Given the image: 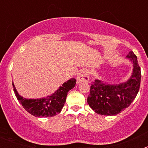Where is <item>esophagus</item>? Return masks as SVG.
Segmentation results:
<instances>
[{"instance_id":"obj_1","label":"esophagus","mask_w":148,"mask_h":148,"mask_svg":"<svg viewBox=\"0 0 148 148\" xmlns=\"http://www.w3.org/2000/svg\"><path fill=\"white\" fill-rule=\"evenodd\" d=\"M89 75L87 70H81L77 75V83L88 82Z\"/></svg>"}]
</instances>
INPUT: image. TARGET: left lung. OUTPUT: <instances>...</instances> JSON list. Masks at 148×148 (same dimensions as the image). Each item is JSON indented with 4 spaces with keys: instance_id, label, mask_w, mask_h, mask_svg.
I'll use <instances>...</instances> for the list:
<instances>
[{
    "instance_id": "obj_1",
    "label": "left lung",
    "mask_w": 148,
    "mask_h": 148,
    "mask_svg": "<svg viewBox=\"0 0 148 148\" xmlns=\"http://www.w3.org/2000/svg\"><path fill=\"white\" fill-rule=\"evenodd\" d=\"M133 63L131 78L127 82L110 85L96 80L92 82L87 103L96 113L115 116L128 108L138 93L141 83V68L133 51L127 56Z\"/></svg>"
}]
</instances>
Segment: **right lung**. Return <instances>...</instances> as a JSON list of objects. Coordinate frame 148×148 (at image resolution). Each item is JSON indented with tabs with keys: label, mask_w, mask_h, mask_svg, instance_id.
<instances>
[{
	"label": "right lung",
	"mask_w": 148,
	"mask_h": 148,
	"mask_svg": "<svg viewBox=\"0 0 148 148\" xmlns=\"http://www.w3.org/2000/svg\"><path fill=\"white\" fill-rule=\"evenodd\" d=\"M75 78H71L63 84L62 87H60L54 94L40 99H23L18 93L13 83L12 86L18 101L28 113L36 117H51L61 112L66 101L68 91L75 87Z\"/></svg>",
	"instance_id": "add662e5"
}]
</instances>
